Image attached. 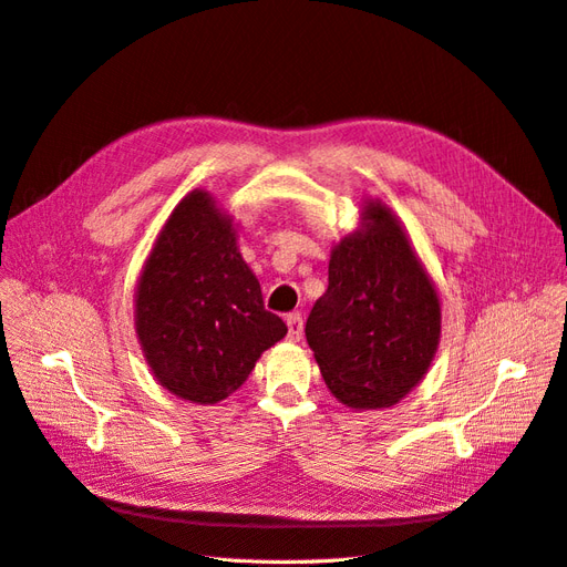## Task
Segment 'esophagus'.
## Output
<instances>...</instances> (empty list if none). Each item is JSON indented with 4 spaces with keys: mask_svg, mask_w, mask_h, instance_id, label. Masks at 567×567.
<instances>
[{
    "mask_svg": "<svg viewBox=\"0 0 567 567\" xmlns=\"http://www.w3.org/2000/svg\"><path fill=\"white\" fill-rule=\"evenodd\" d=\"M286 323H288V338L293 340V342L300 340L302 338V317H300V312L288 315Z\"/></svg>",
    "mask_w": 567,
    "mask_h": 567,
    "instance_id": "esophagus-1",
    "label": "esophagus"
}]
</instances>
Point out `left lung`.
Segmentation results:
<instances>
[{"mask_svg": "<svg viewBox=\"0 0 567 567\" xmlns=\"http://www.w3.org/2000/svg\"><path fill=\"white\" fill-rule=\"evenodd\" d=\"M362 234L333 248L329 288L305 336L329 390L352 409L390 406L414 388L440 340V300L400 221L379 200Z\"/></svg>", "mask_w": 567, "mask_h": 567, "instance_id": "obj_1", "label": "left lung"}]
</instances>
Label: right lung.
<instances>
[{
    "instance_id": "add662e5",
    "label": "right lung",
    "mask_w": 567,
    "mask_h": 567,
    "mask_svg": "<svg viewBox=\"0 0 567 567\" xmlns=\"http://www.w3.org/2000/svg\"><path fill=\"white\" fill-rule=\"evenodd\" d=\"M288 331L236 248L231 219L205 192L169 215L136 286V336L156 379L182 400L215 404L241 388Z\"/></svg>"
}]
</instances>
